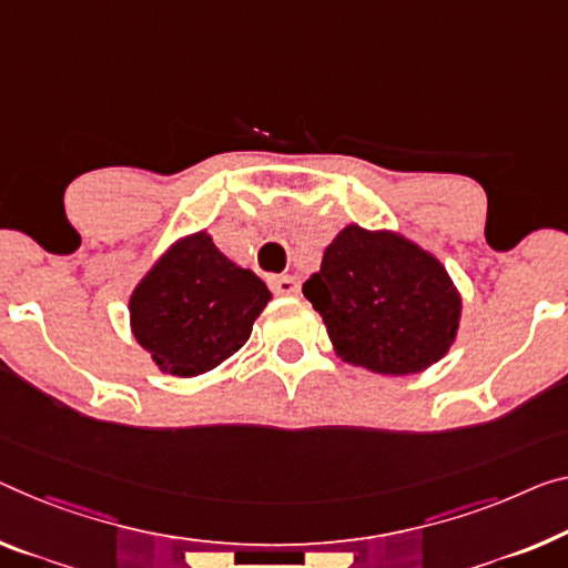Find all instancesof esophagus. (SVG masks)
<instances>
[{"mask_svg": "<svg viewBox=\"0 0 568 568\" xmlns=\"http://www.w3.org/2000/svg\"><path fill=\"white\" fill-rule=\"evenodd\" d=\"M268 284H272V290L276 294H294L296 286H300L294 276H272L268 278Z\"/></svg>", "mask_w": 568, "mask_h": 568, "instance_id": "obj_1", "label": "esophagus"}]
</instances>
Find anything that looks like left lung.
Here are the masks:
<instances>
[{"mask_svg":"<svg viewBox=\"0 0 568 568\" xmlns=\"http://www.w3.org/2000/svg\"><path fill=\"white\" fill-rule=\"evenodd\" d=\"M302 292L339 357L383 375L429 368L449 351L459 294L434 256L396 233L347 225Z\"/></svg>","mask_w":568,"mask_h":568,"instance_id":"8db88e82","label":"left lung"}]
</instances>
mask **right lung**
<instances>
[{"mask_svg": "<svg viewBox=\"0 0 568 568\" xmlns=\"http://www.w3.org/2000/svg\"><path fill=\"white\" fill-rule=\"evenodd\" d=\"M272 292L235 266L211 235L180 241L156 261L129 302L132 329L164 373L193 378L213 371L251 337Z\"/></svg>", "mask_w": 568, "mask_h": 568, "instance_id": "add662e5", "label": "right lung"}]
</instances>
